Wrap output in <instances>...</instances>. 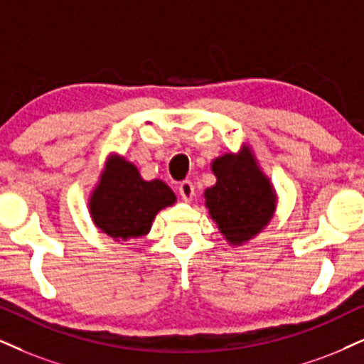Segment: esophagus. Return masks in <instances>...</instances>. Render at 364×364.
Here are the masks:
<instances>
[{"label": "esophagus", "mask_w": 364, "mask_h": 364, "mask_svg": "<svg viewBox=\"0 0 364 364\" xmlns=\"http://www.w3.org/2000/svg\"><path fill=\"white\" fill-rule=\"evenodd\" d=\"M178 194L186 203H191L192 199H194L196 196V189H194V183L191 181H183L181 182V186H178Z\"/></svg>", "instance_id": "1"}]
</instances>
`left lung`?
Masks as SVG:
<instances>
[{"mask_svg": "<svg viewBox=\"0 0 364 364\" xmlns=\"http://www.w3.org/2000/svg\"><path fill=\"white\" fill-rule=\"evenodd\" d=\"M216 183L204 191L205 208L231 246L257 237L275 216L278 196L248 145L210 161Z\"/></svg>", "mask_w": 364, "mask_h": 364, "instance_id": "left-lung-1", "label": "left lung"}]
</instances>
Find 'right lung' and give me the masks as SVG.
<instances>
[{
	"mask_svg": "<svg viewBox=\"0 0 364 364\" xmlns=\"http://www.w3.org/2000/svg\"><path fill=\"white\" fill-rule=\"evenodd\" d=\"M175 200L177 196L164 181H145L136 165L113 151L89 194L87 209L102 235L127 243L148 235L156 214Z\"/></svg>",
	"mask_w": 364,
	"mask_h": 364,
	"instance_id": "1",
	"label": "right lung"
}]
</instances>
